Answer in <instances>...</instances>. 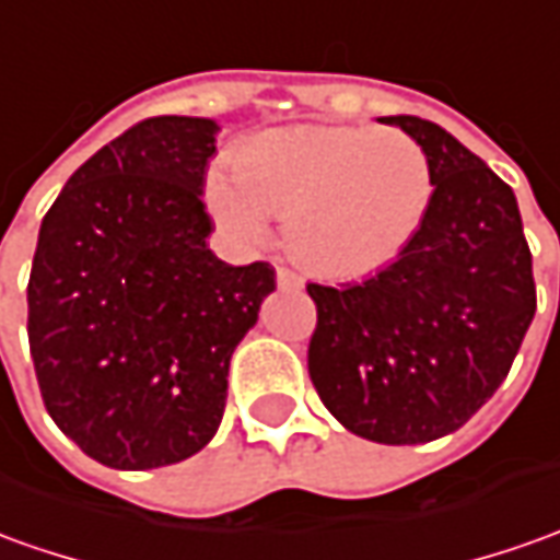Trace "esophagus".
Wrapping results in <instances>:
<instances>
[{
    "label": "esophagus",
    "mask_w": 560,
    "mask_h": 560,
    "mask_svg": "<svg viewBox=\"0 0 560 560\" xmlns=\"http://www.w3.org/2000/svg\"><path fill=\"white\" fill-rule=\"evenodd\" d=\"M276 279H279V288H288V291H300L303 288V279L296 276L294 269H288V266L276 269Z\"/></svg>",
    "instance_id": "esophagus-1"
}]
</instances>
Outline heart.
<instances>
[{"instance_id": "b5f03b06", "label": "heart", "mask_w": 560, "mask_h": 560, "mask_svg": "<svg viewBox=\"0 0 560 560\" xmlns=\"http://www.w3.org/2000/svg\"><path fill=\"white\" fill-rule=\"evenodd\" d=\"M435 192L425 150L374 125H296L248 140L235 174L211 171L205 199L232 242L257 248L272 217H288L300 264L328 279H359L395 260L423 226Z\"/></svg>"}]
</instances>
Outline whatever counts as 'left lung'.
I'll return each instance as SVG.
<instances>
[{
  "mask_svg": "<svg viewBox=\"0 0 560 560\" xmlns=\"http://www.w3.org/2000/svg\"><path fill=\"white\" fill-rule=\"evenodd\" d=\"M429 155L423 226L355 284H306L310 376L340 423L376 444H425L469 423L509 374L536 312L534 257L512 186L435 121L386 116Z\"/></svg>",
  "mask_w": 560,
  "mask_h": 560,
  "instance_id": "left-lung-1",
  "label": "left lung"
}]
</instances>
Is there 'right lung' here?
I'll list each match as a JSON object with an SVG mask.
<instances>
[{
  "label": "right lung",
  "instance_id": "add662e5",
  "mask_svg": "<svg viewBox=\"0 0 560 560\" xmlns=\"http://www.w3.org/2000/svg\"><path fill=\"white\" fill-rule=\"evenodd\" d=\"M214 119L155 116L91 155L42 220L26 334L42 401L109 469L180 463L214 439L230 359L276 269L208 248Z\"/></svg>",
  "mask_w": 560,
  "mask_h": 560
}]
</instances>
